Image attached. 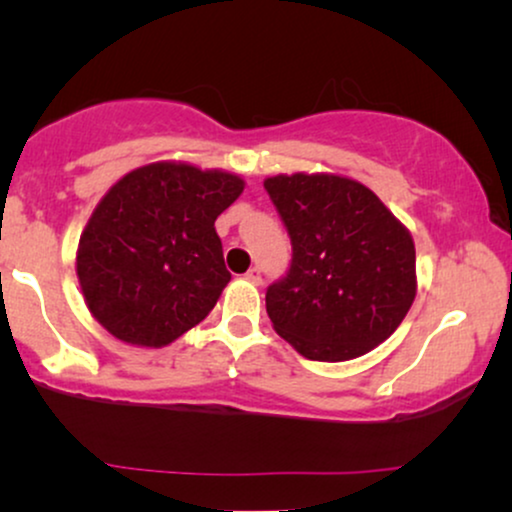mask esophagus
Wrapping results in <instances>:
<instances>
[{
  "label": "esophagus",
  "mask_w": 512,
  "mask_h": 512,
  "mask_svg": "<svg viewBox=\"0 0 512 512\" xmlns=\"http://www.w3.org/2000/svg\"><path fill=\"white\" fill-rule=\"evenodd\" d=\"M244 279L251 284H261V268H251L247 275H244Z\"/></svg>",
  "instance_id": "esophagus-1"
}]
</instances>
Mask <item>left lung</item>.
Masks as SVG:
<instances>
[{"label":"left lung","instance_id":"8db88e82","mask_svg":"<svg viewBox=\"0 0 512 512\" xmlns=\"http://www.w3.org/2000/svg\"><path fill=\"white\" fill-rule=\"evenodd\" d=\"M263 186L293 247L286 277L265 293L275 331L312 361L368 354L415 300L410 230L368 186L340 174H277Z\"/></svg>","mask_w":512,"mask_h":512}]
</instances>
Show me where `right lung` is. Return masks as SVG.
I'll return each mask as SVG.
<instances>
[{
  "instance_id": "add662e5",
  "label": "right lung",
  "mask_w": 512,
  "mask_h": 512,
  "mask_svg": "<svg viewBox=\"0 0 512 512\" xmlns=\"http://www.w3.org/2000/svg\"><path fill=\"white\" fill-rule=\"evenodd\" d=\"M244 179L160 160L118 179L76 251L88 310L114 338L165 347L212 312L230 282L214 221Z\"/></svg>"
}]
</instances>
